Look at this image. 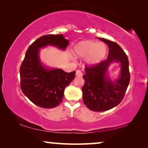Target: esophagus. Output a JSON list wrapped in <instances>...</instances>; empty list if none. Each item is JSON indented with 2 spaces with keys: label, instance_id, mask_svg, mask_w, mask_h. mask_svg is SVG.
<instances>
[{
  "label": "esophagus",
  "instance_id": "1",
  "mask_svg": "<svg viewBox=\"0 0 148 148\" xmlns=\"http://www.w3.org/2000/svg\"><path fill=\"white\" fill-rule=\"evenodd\" d=\"M76 76H78V77L82 76V72L80 71L79 70H77V71H76Z\"/></svg>",
  "mask_w": 148,
  "mask_h": 148
}]
</instances>
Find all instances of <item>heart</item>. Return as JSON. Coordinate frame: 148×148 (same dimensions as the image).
Instances as JSON below:
<instances>
[{
  "label": "heart",
  "instance_id": "heart-1",
  "mask_svg": "<svg viewBox=\"0 0 148 148\" xmlns=\"http://www.w3.org/2000/svg\"><path fill=\"white\" fill-rule=\"evenodd\" d=\"M74 56L77 58L86 57V64L95 66L103 61L107 54V47L102 42L84 40L78 42L74 47Z\"/></svg>",
  "mask_w": 148,
  "mask_h": 148
}]
</instances>
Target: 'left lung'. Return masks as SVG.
<instances>
[{
  "instance_id": "obj_1",
  "label": "left lung",
  "mask_w": 148,
  "mask_h": 148,
  "mask_svg": "<svg viewBox=\"0 0 148 148\" xmlns=\"http://www.w3.org/2000/svg\"><path fill=\"white\" fill-rule=\"evenodd\" d=\"M109 47L106 61L91 67L86 66L82 87L84 104L92 111L104 112L113 108L123 99L130 81L129 60L123 50L116 42L99 38ZM119 63V76L112 80L108 74L110 64Z\"/></svg>"
}]
</instances>
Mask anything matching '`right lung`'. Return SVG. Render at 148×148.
Returning a JSON list of instances; mask_svg holds the SVG:
<instances>
[{"mask_svg": "<svg viewBox=\"0 0 148 148\" xmlns=\"http://www.w3.org/2000/svg\"><path fill=\"white\" fill-rule=\"evenodd\" d=\"M69 44V40L62 34L44 35L36 40L26 51L19 70L21 89L37 106L50 109L61 104L64 89L76 74V71L68 73L44 64L40 58V49L53 46L64 51Z\"/></svg>", "mask_w": 148, "mask_h": 148, "instance_id": "1", "label": "right lung"}]
</instances>
